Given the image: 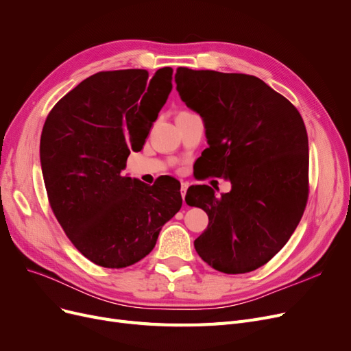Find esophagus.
<instances>
[{
    "label": "esophagus",
    "mask_w": 351,
    "mask_h": 351,
    "mask_svg": "<svg viewBox=\"0 0 351 351\" xmlns=\"http://www.w3.org/2000/svg\"><path fill=\"white\" fill-rule=\"evenodd\" d=\"M188 188H189L188 183H186V182H182V185H180V195H182V197H183V202H185V196H186Z\"/></svg>",
    "instance_id": "esophagus-1"
}]
</instances>
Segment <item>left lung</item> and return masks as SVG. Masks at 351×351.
Instances as JSON below:
<instances>
[{
  "instance_id": "left-lung-1",
  "label": "left lung",
  "mask_w": 351,
  "mask_h": 351,
  "mask_svg": "<svg viewBox=\"0 0 351 351\" xmlns=\"http://www.w3.org/2000/svg\"><path fill=\"white\" fill-rule=\"evenodd\" d=\"M180 99L205 122V178H225L232 191L188 189L186 204L209 216L195 241L197 254L228 274L249 273L279 253L296 230L308 197V139L289 99L246 73H175Z\"/></svg>"
}]
</instances>
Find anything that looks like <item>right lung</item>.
Segmentation results:
<instances>
[{
  "mask_svg": "<svg viewBox=\"0 0 351 351\" xmlns=\"http://www.w3.org/2000/svg\"><path fill=\"white\" fill-rule=\"evenodd\" d=\"M171 66L102 71L53 105L40 143L49 206L72 245L108 269L149 254L182 206L178 180L123 176L172 90Z\"/></svg>",
  "mask_w": 351,
  "mask_h": 351,
  "instance_id": "right-lung-1",
  "label": "right lung"
}]
</instances>
